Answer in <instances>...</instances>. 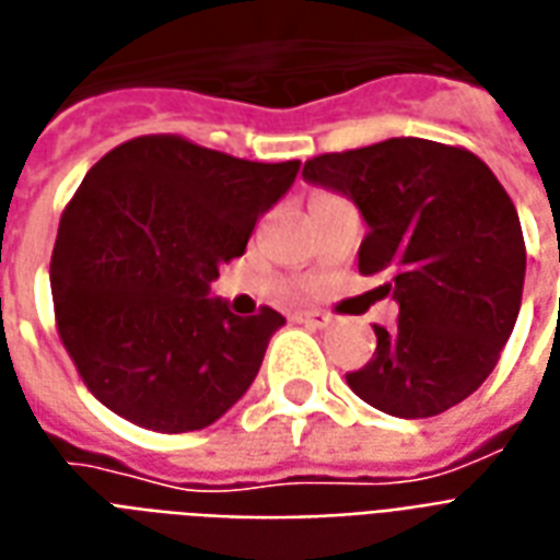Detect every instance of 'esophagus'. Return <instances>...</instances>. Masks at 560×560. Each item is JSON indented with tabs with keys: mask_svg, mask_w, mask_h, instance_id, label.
<instances>
[{
	"mask_svg": "<svg viewBox=\"0 0 560 560\" xmlns=\"http://www.w3.org/2000/svg\"><path fill=\"white\" fill-rule=\"evenodd\" d=\"M298 322H304V325H313V328H328L330 316L328 313H322V310H304V313H298Z\"/></svg>",
	"mask_w": 560,
	"mask_h": 560,
	"instance_id": "1",
	"label": "esophagus"
}]
</instances>
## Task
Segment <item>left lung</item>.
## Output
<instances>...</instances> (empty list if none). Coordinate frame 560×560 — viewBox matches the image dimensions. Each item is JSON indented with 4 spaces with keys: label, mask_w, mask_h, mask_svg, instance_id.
<instances>
[{
    "label": "left lung",
    "mask_w": 560,
    "mask_h": 560,
    "mask_svg": "<svg viewBox=\"0 0 560 560\" xmlns=\"http://www.w3.org/2000/svg\"><path fill=\"white\" fill-rule=\"evenodd\" d=\"M304 178L340 190L370 232L358 271L394 295L397 328L373 325L375 352L346 382L394 418L442 415L495 370L516 325L525 238L495 173L463 145L399 137L330 151Z\"/></svg>",
    "instance_id": "1"
}]
</instances>
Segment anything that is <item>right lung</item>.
Wrapping results in <instances>:
<instances>
[{"instance_id": "1", "label": "right lung", "mask_w": 560, "mask_h": 560, "mask_svg": "<svg viewBox=\"0 0 560 560\" xmlns=\"http://www.w3.org/2000/svg\"><path fill=\"white\" fill-rule=\"evenodd\" d=\"M298 161H241L178 133L133 137L89 170L50 259L59 340L83 385L154 432L214 423L244 397L283 316L208 298Z\"/></svg>"}]
</instances>
